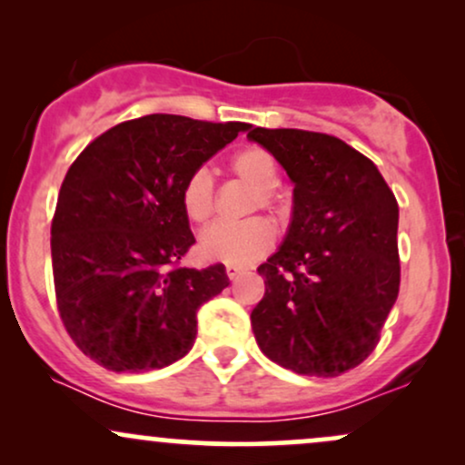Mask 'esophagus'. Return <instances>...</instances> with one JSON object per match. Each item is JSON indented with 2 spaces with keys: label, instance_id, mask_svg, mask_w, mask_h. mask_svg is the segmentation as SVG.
<instances>
[{
  "label": "esophagus",
  "instance_id": "esophagus-1",
  "mask_svg": "<svg viewBox=\"0 0 465 465\" xmlns=\"http://www.w3.org/2000/svg\"><path fill=\"white\" fill-rule=\"evenodd\" d=\"M225 273H227L229 280H236L238 275L244 273V269H242V266H236V264H227L225 266Z\"/></svg>",
  "mask_w": 465,
  "mask_h": 465
}]
</instances>
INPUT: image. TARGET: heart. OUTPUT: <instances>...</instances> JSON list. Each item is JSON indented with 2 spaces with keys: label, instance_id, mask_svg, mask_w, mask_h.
Segmentation results:
<instances>
[{
  "label": "heart",
  "instance_id": "obj_1",
  "mask_svg": "<svg viewBox=\"0 0 465 465\" xmlns=\"http://www.w3.org/2000/svg\"><path fill=\"white\" fill-rule=\"evenodd\" d=\"M227 170L232 177L253 188V199L249 205L251 212L266 210L271 214L284 212V201L275 192L277 183H280V170H277L273 154L266 148H240L229 159ZM179 201L185 218L194 225H205L214 216V183H212L210 173L205 168L188 174V179L181 185ZM273 242L275 227L266 218H249V221L236 223V225H227V223L212 225L201 236L199 251L203 258L216 260V262L249 264L269 253Z\"/></svg>",
  "mask_w": 465,
  "mask_h": 465
}]
</instances>
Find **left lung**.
Segmentation results:
<instances>
[{
    "label": "left lung",
    "instance_id": "1",
    "mask_svg": "<svg viewBox=\"0 0 465 465\" xmlns=\"http://www.w3.org/2000/svg\"><path fill=\"white\" fill-rule=\"evenodd\" d=\"M247 137L295 183L284 244L258 266L255 341L286 370L341 376L376 350L398 300V201L371 159L339 137L262 126Z\"/></svg>",
    "mask_w": 465,
    "mask_h": 465
}]
</instances>
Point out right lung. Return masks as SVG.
Masks as SVG:
<instances>
[{
	"label": "right lung",
	"instance_id": "right-lung-1",
	"mask_svg": "<svg viewBox=\"0 0 465 465\" xmlns=\"http://www.w3.org/2000/svg\"><path fill=\"white\" fill-rule=\"evenodd\" d=\"M244 122L153 114L122 122L69 165L52 218L56 306L74 343L111 371H151L196 339V311L229 277L185 269L196 242L179 192Z\"/></svg>",
	"mask_w": 465,
	"mask_h": 465
}]
</instances>
